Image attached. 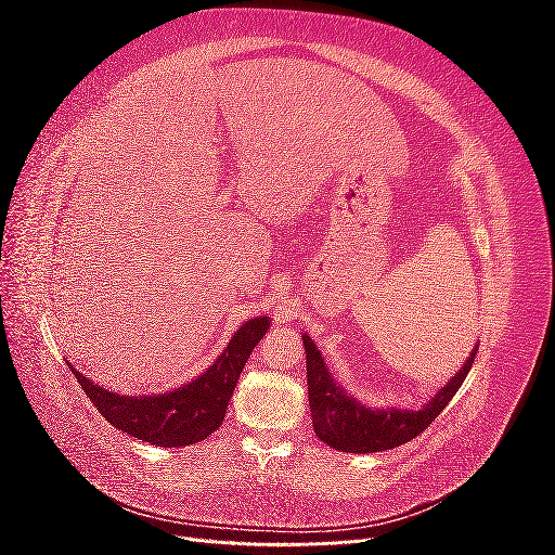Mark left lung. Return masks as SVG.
<instances>
[{
  "mask_svg": "<svg viewBox=\"0 0 555 555\" xmlns=\"http://www.w3.org/2000/svg\"><path fill=\"white\" fill-rule=\"evenodd\" d=\"M304 347L308 354V400L317 438L347 453L386 451L405 444L414 440L418 433H424L461 389L479 349H473V354L467 357L461 371L422 410H373L361 405L340 384H335L322 351L314 347L310 335H304Z\"/></svg>",
  "mask_w": 555,
  "mask_h": 555,
  "instance_id": "8db88e82",
  "label": "left lung"
}]
</instances>
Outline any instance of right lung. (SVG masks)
<instances>
[{"label":"right lung","instance_id":"1","mask_svg":"<svg viewBox=\"0 0 555 555\" xmlns=\"http://www.w3.org/2000/svg\"><path fill=\"white\" fill-rule=\"evenodd\" d=\"M268 326H271L268 317L249 319L233 333L227 349L206 373L166 393L120 396L90 382L74 365L69 367L82 391L108 424L150 444L188 447L206 440L210 433L222 426L247 357L259 345Z\"/></svg>","mask_w":555,"mask_h":555}]
</instances>
